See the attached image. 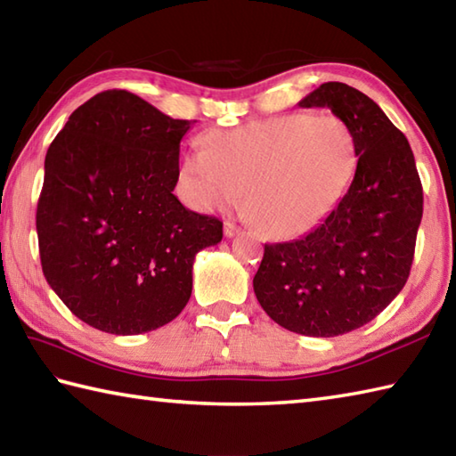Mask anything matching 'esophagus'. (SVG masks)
Listing matches in <instances>:
<instances>
[{"mask_svg": "<svg viewBox=\"0 0 456 456\" xmlns=\"http://www.w3.org/2000/svg\"><path fill=\"white\" fill-rule=\"evenodd\" d=\"M223 233H225V237H235L239 233V227L235 225L233 221H225V227H223Z\"/></svg>", "mask_w": 456, "mask_h": 456, "instance_id": "esophagus-1", "label": "esophagus"}]
</instances>
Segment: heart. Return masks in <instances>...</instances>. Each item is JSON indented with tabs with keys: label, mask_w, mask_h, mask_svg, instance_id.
Returning a JSON list of instances; mask_svg holds the SVG:
<instances>
[{
	"label": "heart",
	"mask_w": 456,
	"mask_h": 456,
	"mask_svg": "<svg viewBox=\"0 0 456 456\" xmlns=\"http://www.w3.org/2000/svg\"><path fill=\"white\" fill-rule=\"evenodd\" d=\"M182 154L180 190L200 211L243 198L248 219L270 237H297L346 196L358 167L353 129L337 115L294 111L208 133Z\"/></svg>",
	"instance_id": "obj_1"
}]
</instances>
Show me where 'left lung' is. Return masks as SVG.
<instances>
[{"label": "left lung", "instance_id": "left-lung-1", "mask_svg": "<svg viewBox=\"0 0 456 456\" xmlns=\"http://www.w3.org/2000/svg\"><path fill=\"white\" fill-rule=\"evenodd\" d=\"M329 108L358 142V167L335 211L302 239L265 245L253 288L288 331L337 337L366 325L408 282L423 216V188L405 134L343 82L297 103Z\"/></svg>", "mask_w": 456, "mask_h": 456}]
</instances>
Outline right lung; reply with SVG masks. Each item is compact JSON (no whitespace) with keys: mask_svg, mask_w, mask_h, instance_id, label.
Instances as JSON below:
<instances>
[{"mask_svg":"<svg viewBox=\"0 0 456 456\" xmlns=\"http://www.w3.org/2000/svg\"><path fill=\"white\" fill-rule=\"evenodd\" d=\"M190 125L108 90L80 105L46 151L37 206L43 274L100 331L141 335L170 323L191 296L193 258L223 239L217 217L172 193Z\"/></svg>","mask_w":456,"mask_h":456,"instance_id":"1","label":"right lung"}]
</instances>
